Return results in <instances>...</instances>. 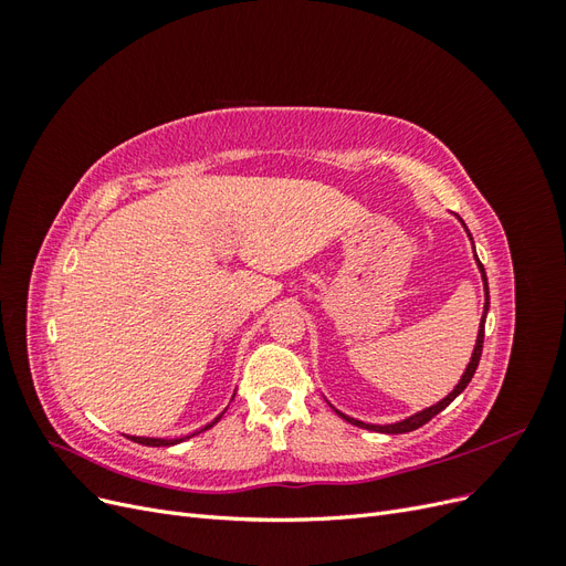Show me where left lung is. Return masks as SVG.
Returning a JSON list of instances; mask_svg holds the SVG:
<instances>
[{"instance_id": "1", "label": "left lung", "mask_w": 566, "mask_h": 566, "mask_svg": "<svg viewBox=\"0 0 566 566\" xmlns=\"http://www.w3.org/2000/svg\"><path fill=\"white\" fill-rule=\"evenodd\" d=\"M476 256V254H474ZM479 271H482V279H484V290H486V306H484V316H482V323H479V335H476V345H474V352H472V358H470V364H468V368H465V373H462V378H460V382L455 385V389L449 394L447 399H441L437 406H430V408H424V410H420V413H416V416H410V418H406V420H401V422H394V424H368V422H361V420H354V418H347V416H342L339 410H335L337 416H342L345 418L347 422H352V424H356V427H366V430H370V432H385V434H403V432H413V430H418V427H422L424 422H430L437 413H441L443 408H447L458 394L465 389L468 385H470V380H472V375H474V370H476V366H479V358H482V349H484V323H486V314H489V283H486V271H484V264L479 262Z\"/></svg>"}]
</instances>
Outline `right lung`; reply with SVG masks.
<instances>
[{"label": "right lung", "mask_w": 566, "mask_h": 566, "mask_svg": "<svg viewBox=\"0 0 566 566\" xmlns=\"http://www.w3.org/2000/svg\"><path fill=\"white\" fill-rule=\"evenodd\" d=\"M224 416V413H221ZM221 416L219 418H214V422H210V424H205L200 432H205V430H210L212 424H217L219 420H221ZM200 432H196V434H200ZM196 434H191V437H196ZM132 441H136V443H144V447H172V443H179V441H184V439H150V437H129ZM188 439V437H186Z\"/></svg>", "instance_id": "obj_1"}]
</instances>
